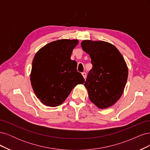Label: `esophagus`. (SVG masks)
<instances>
[{"label": "esophagus", "mask_w": 150, "mask_h": 150, "mask_svg": "<svg viewBox=\"0 0 150 150\" xmlns=\"http://www.w3.org/2000/svg\"><path fill=\"white\" fill-rule=\"evenodd\" d=\"M82 75L83 76V77H84V79H86V72H82Z\"/></svg>", "instance_id": "1"}]
</instances>
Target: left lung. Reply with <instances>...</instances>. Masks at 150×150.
Wrapping results in <instances>:
<instances>
[{
	"label": "left lung",
	"instance_id": "left-lung-1",
	"mask_svg": "<svg viewBox=\"0 0 150 150\" xmlns=\"http://www.w3.org/2000/svg\"><path fill=\"white\" fill-rule=\"evenodd\" d=\"M81 47L89 54L93 65L84 83L89 99L99 108L110 107L121 98L128 79L124 58L106 42L83 40Z\"/></svg>",
	"mask_w": 150,
	"mask_h": 150
}]
</instances>
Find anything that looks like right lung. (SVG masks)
<instances>
[{
  "label": "right lung",
  "mask_w": 150,
  "mask_h": 150,
  "mask_svg": "<svg viewBox=\"0 0 150 150\" xmlns=\"http://www.w3.org/2000/svg\"><path fill=\"white\" fill-rule=\"evenodd\" d=\"M78 40L61 39L47 44L36 53L32 64L31 85L36 96L45 105H60L77 84L84 79L71 59Z\"/></svg>",
  "instance_id": "right-lung-1"
}]
</instances>
